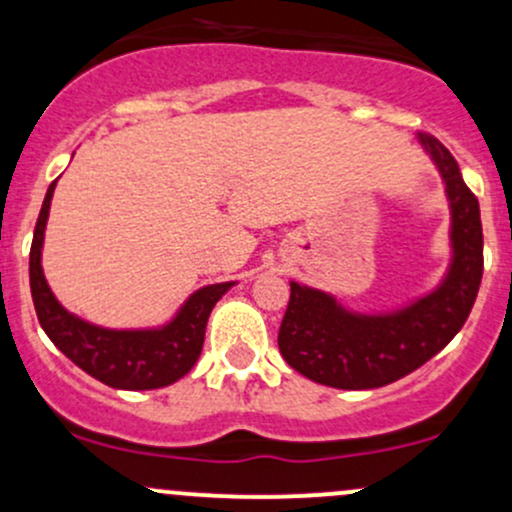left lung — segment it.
I'll list each match as a JSON object with an SVG mask.
<instances>
[{
	"label": "left lung",
	"instance_id": "left-lung-1",
	"mask_svg": "<svg viewBox=\"0 0 512 512\" xmlns=\"http://www.w3.org/2000/svg\"><path fill=\"white\" fill-rule=\"evenodd\" d=\"M417 141L442 175L452 258L437 288L386 312H356L332 293L290 280V302L278 332L288 366L329 388H381L420 368L464 327L483 276V229L476 195L459 163L430 134Z\"/></svg>",
	"mask_w": 512,
	"mask_h": 512
}]
</instances>
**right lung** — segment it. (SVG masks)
I'll return each instance as SVG.
<instances>
[{
	"instance_id": "add662e5",
	"label": "right lung",
	"mask_w": 512,
	"mask_h": 512,
	"mask_svg": "<svg viewBox=\"0 0 512 512\" xmlns=\"http://www.w3.org/2000/svg\"><path fill=\"white\" fill-rule=\"evenodd\" d=\"M56 183L58 180H53L43 200L29 256L31 298L43 332L75 366L109 388L153 390L180 381L200 359L212 307L236 283L229 280V283H212L195 290L178 307V312L158 327L112 329L82 320L60 305L41 266L46 222Z\"/></svg>"
}]
</instances>
